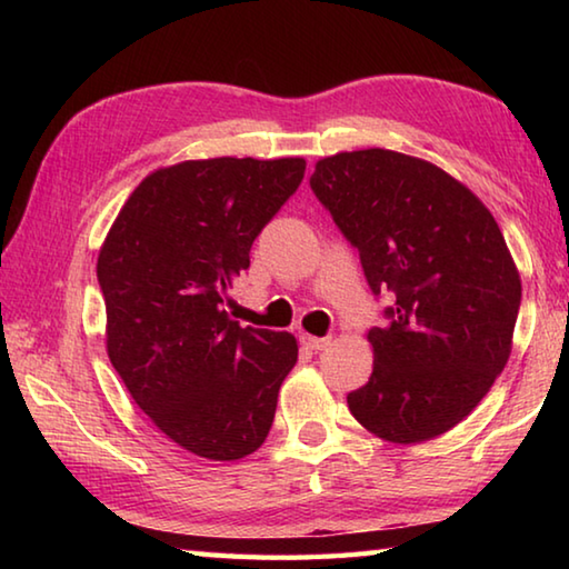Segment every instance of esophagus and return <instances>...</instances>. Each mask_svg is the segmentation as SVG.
Returning <instances> with one entry per match:
<instances>
[{
    "instance_id": "obj_1",
    "label": "esophagus",
    "mask_w": 569,
    "mask_h": 569,
    "mask_svg": "<svg viewBox=\"0 0 569 569\" xmlns=\"http://www.w3.org/2000/svg\"><path fill=\"white\" fill-rule=\"evenodd\" d=\"M301 341H303L306 349H311V351H323L326 346H331L329 336H323V339H321V336H303Z\"/></svg>"
}]
</instances>
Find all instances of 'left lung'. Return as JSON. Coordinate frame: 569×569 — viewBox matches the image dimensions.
Returning <instances> with one entry per match:
<instances>
[{
  "label": "left lung",
  "instance_id": "8db88e82",
  "mask_svg": "<svg viewBox=\"0 0 569 569\" xmlns=\"http://www.w3.org/2000/svg\"><path fill=\"white\" fill-rule=\"evenodd\" d=\"M311 188L371 291L397 298L366 336L373 371L346 397L353 419L393 445L455 429L505 369L522 301L495 216L435 162L383 148L321 158Z\"/></svg>",
  "mask_w": 569,
  "mask_h": 569
}]
</instances>
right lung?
I'll return each instance as SVG.
<instances>
[{"instance_id":"1","label":"right lung","mask_w":569,"mask_h":569,"mask_svg":"<svg viewBox=\"0 0 569 569\" xmlns=\"http://www.w3.org/2000/svg\"><path fill=\"white\" fill-rule=\"evenodd\" d=\"M303 170V158L158 168L130 192L100 248L114 371L162 435L196 457L243 459L271 431L298 343L286 331L243 329L223 301Z\"/></svg>"}]
</instances>
